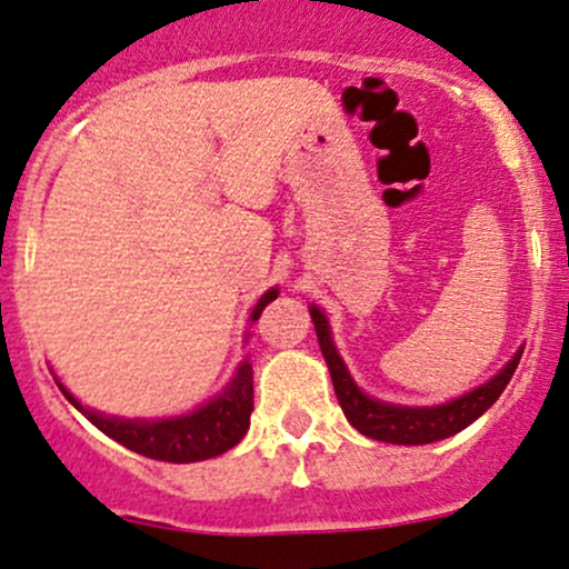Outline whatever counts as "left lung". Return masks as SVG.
<instances>
[{
  "instance_id": "obj_1",
  "label": "left lung",
  "mask_w": 569,
  "mask_h": 569,
  "mask_svg": "<svg viewBox=\"0 0 569 569\" xmlns=\"http://www.w3.org/2000/svg\"><path fill=\"white\" fill-rule=\"evenodd\" d=\"M311 322H315L319 349H322L325 362H328L330 379H333V389L338 403L343 408V417L355 430L373 440H385V443L398 446H422L436 443V440L457 436L468 425H473L487 408L495 406L500 398L502 389L508 387L510 376H513L516 366H519L521 352L525 347L516 349V355L500 368V373L491 376L481 387L470 389V392L459 395L455 400H446L438 406H400V403H385L379 398H370L357 387V381L349 373L347 362L338 355L333 330H330L328 317L319 306H309Z\"/></svg>"
}]
</instances>
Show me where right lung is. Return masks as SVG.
<instances>
[{
    "instance_id": "1",
    "label": "right lung",
    "mask_w": 569,
    "mask_h": 569,
    "mask_svg": "<svg viewBox=\"0 0 569 569\" xmlns=\"http://www.w3.org/2000/svg\"><path fill=\"white\" fill-rule=\"evenodd\" d=\"M279 296V287H271L260 296L254 303L250 322H258L260 315L273 298ZM56 385L63 392L82 417L93 427H99L104 436L118 440L126 449L137 451V455L161 459V462H201V459H212L226 455L233 449L241 438L250 430V413H252V362L241 360L239 368L233 370L231 381L209 398L207 403L188 413H177V417H114V413H101L93 408L82 406L67 387L56 379Z\"/></svg>"
}]
</instances>
